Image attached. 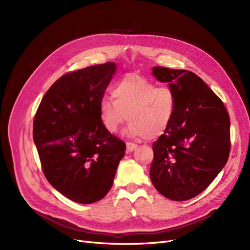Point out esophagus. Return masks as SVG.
Instances as JSON below:
<instances>
[{"label": "esophagus", "mask_w": 250, "mask_h": 250, "mask_svg": "<svg viewBox=\"0 0 250 250\" xmlns=\"http://www.w3.org/2000/svg\"><path fill=\"white\" fill-rule=\"evenodd\" d=\"M126 151L127 152H133V151H135L136 149H137V147H138V145L137 144H135V143H130V142H127L126 144Z\"/></svg>", "instance_id": "esophagus-1"}]
</instances>
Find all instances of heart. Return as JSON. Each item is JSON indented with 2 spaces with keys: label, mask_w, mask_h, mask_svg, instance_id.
Returning <instances> with one entry per match:
<instances>
[{
  "label": "heart",
  "mask_w": 250,
  "mask_h": 250,
  "mask_svg": "<svg viewBox=\"0 0 250 250\" xmlns=\"http://www.w3.org/2000/svg\"><path fill=\"white\" fill-rule=\"evenodd\" d=\"M114 100L104 97L99 103L102 125L114 134L127 120L125 134L156 139L166 133L176 110V96L166 86L157 87L148 78L127 74L111 90Z\"/></svg>",
  "instance_id": "b5f03b06"
}]
</instances>
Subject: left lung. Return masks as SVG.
<instances>
[{
	"label": "left lung",
	"instance_id": "obj_1",
	"mask_svg": "<svg viewBox=\"0 0 250 250\" xmlns=\"http://www.w3.org/2000/svg\"><path fill=\"white\" fill-rule=\"evenodd\" d=\"M176 96L173 121L153 144L150 178L165 198L188 201L205 190L227 163L230 118L221 99L194 73L153 67Z\"/></svg>",
	"mask_w": 250,
	"mask_h": 250
}]
</instances>
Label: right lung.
Masks as SVG:
<instances>
[{"instance_id":"add662e5","label":"right lung","mask_w":250,"mask_h":250,"mask_svg":"<svg viewBox=\"0 0 250 250\" xmlns=\"http://www.w3.org/2000/svg\"><path fill=\"white\" fill-rule=\"evenodd\" d=\"M116 71L109 62L65 74L47 90L33 123L43 173L69 200L93 204L112 187L125 144L102 125L99 103Z\"/></svg>"}]
</instances>
